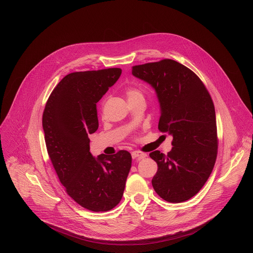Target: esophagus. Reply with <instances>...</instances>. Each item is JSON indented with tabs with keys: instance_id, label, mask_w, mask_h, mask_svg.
Listing matches in <instances>:
<instances>
[{
	"instance_id": "34e87169",
	"label": "esophagus",
	"mask_w": 253,
	"mask_h": 253,
	"mask_svg": "<svg viewBox=\"0 0 253 253\" xmlns=\"http://www.w3.org/2000/svg\"><path fill=\"white\" fill-rule=\"evenodd\" d=\"M131 156H132V159H142V158L147 157V154L143 152H140V151H133L131 153Z\"/></svg>"
}]
</instances>
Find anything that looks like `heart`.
<instances>
[{
	"label": "heart",
	"mask_w": 253,
	"mask_h": 253,
	"mask_svg": "<svg viewBox=\"0 0 253 253\" xmlns=\"http://www.w3.org/2000/svg\"><path fill=\"white\" fill-rule=\"evenodd\" d=\"M126 95L127 97L128 101H131V100H134L137 98H144V95H143V92L141 91V89L134 85H130L126 88Z\"/></svg>",
	"instance_id": "heart-1"
}]
</instances>
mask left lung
I'll return each instance as SVG.
<instances>
[{
    "label": "left lung",
    "instance_id": "8db88e82",
    "mask_svg": "<svg viewBox=\"0 0 253 253\" xmlns=\"http://www.w3.org/2000/svg\"><path fill=\"white\" fill-rule=\"evenodd\" d=\"M132 75L155 88L161 106L159 130L173 136L168 155L150 153L158 164L153 188L167 202L188 201L203 188L216 161L211 96L195 73L172 59L132 66Z\"/></svg>",
    "mask_w": 253,
    "mask_h": 253
}]
</instances>
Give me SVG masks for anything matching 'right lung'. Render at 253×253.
<instances>
[{
    "instance_id": "1",
    "label": "right lung",
    "mask_w": 253,
    "mask_h": 253,
    "mask_svg": "<svg viewBox=\"0 0 253 253\" xmlns=\"http://www.w3.org/2000/svg\"><path fill=\"white\" fill-rule=\"evenodd\" d=\"M120 68L74 72L50 93L42 128L51 164L67 194L81 207L108 211L122 200L131 155L121 150L94 158L88 135L98 128L96 103L120 78Z\"/></svg>"
}]
</instances>
